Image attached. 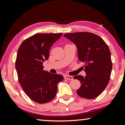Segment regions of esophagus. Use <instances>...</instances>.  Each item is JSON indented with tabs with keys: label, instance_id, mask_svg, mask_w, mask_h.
<instances>
[{
	"label": "esophagus",
	"instance_id": "esophagus-1",
	"mask_svg": "<svg viewBox=\"0 0 125 125\" xmlns=\"http://www.w3.org/2000/svg\"><path fill=\"white\" fill-rule=\"evenodd\" d=\"M64 78L65 79L69 80L73 79V77H72V76H70V75H65L64 77Z\"/></svg>",
	"mask_w": 125,
	"mask_h": 125
}]
</instances>
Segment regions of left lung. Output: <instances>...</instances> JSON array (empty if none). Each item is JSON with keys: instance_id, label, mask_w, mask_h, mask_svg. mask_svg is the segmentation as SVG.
<instances>
[{"instance_id": "1", "label": "left lung", "mask_w": 125, "mask_h": 125, "mask_svg": "<svg viewBox=\"0 0 125 125\" xmlns=\"http://www.w3.org/2000/svg\"><path fill=\"white\" fill-rule=\"evenodd\" d=\"M63 36L75 44L78 59L85 63V77H73L81 83L77 93L83 98H96L104 90L110 78L113 63L108 46L100 36L90 32L68 33Z\"/></svg>"}]
</instances>
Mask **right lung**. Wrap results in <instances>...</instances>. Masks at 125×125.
Returning a JSON list of instances; mask_svg holds the SVG:
<instances>
[{"label": "right lung", "mask_w": 125, "mask_h": 125, "mask_svg": "<svg viewBox=\"0 0 125 125\" xmlns=\"http://www.w3.org/2000/svg\"><path fill=\"white\" fill-rule=\"evenodd\" d=\"M62 33H37L25 40L18 49L15 68L20 85L32 101L44 104L53 100L62 75L43 70L50 50Z\"/></svg>", "instance_id": "1"}]
</instances>
